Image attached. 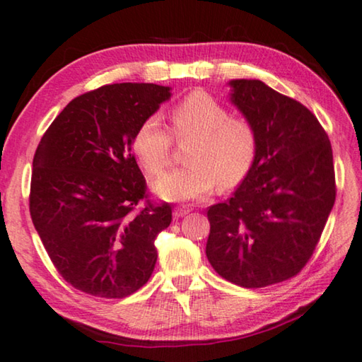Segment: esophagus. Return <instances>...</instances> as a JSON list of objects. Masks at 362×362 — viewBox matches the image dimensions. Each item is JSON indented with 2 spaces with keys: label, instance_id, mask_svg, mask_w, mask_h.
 Wrapping results in <instances>:
<instances>
[{
  "label": "esophagus",
  "instance_id": "1",
  "mask_svg": "<svg viewBox=\"0 0 362 362\" xmlns=\"http://www.w3.org/2000/svg\"><path fill=\"white\" fill-rule=\"evenodd\" d=\"M189 211H192V209H189L188 206H183V204L182 206H177V207H174V217L175 218H180L183 216H187Z\"/></svg>",
  "mask_w": 362,
  "mask_h": 362
}]
</instances>
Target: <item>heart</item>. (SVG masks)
I'll return each mask as SVG.
<instances>
[{"instance_id": "heart-1", "label": "heart", "mask_w": 362, "mask_h": 362, "mask_svg": "<svg viewBox=\"0 0 362 362\" xmlns=\"http://www.w3.org/2000/svg\"><path fill=\"white\" fill-rule=\"evenodd\" d=\"M170 132L179 144L193 140L185 153L187 168L177 169L155 182V192L169 201L206 198L212 189H230L246 179L259 156V132L244 116L206 93H192L169 113ZM132 148L150 177L169 166L174 140L156 116L140 122Z\"/></svg>"}]
</instances>
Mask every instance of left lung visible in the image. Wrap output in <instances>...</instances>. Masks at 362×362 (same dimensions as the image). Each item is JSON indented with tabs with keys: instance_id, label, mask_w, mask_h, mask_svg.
<instances>
[{
	"instance_id": "obj_1",
	"label": "left lung",
	"mask_w": 362,
	"mask_h": 362,
	"mask_svg": "<svg viewBox=\"0 0 362 362\" xmlns=\"http://www.w3.org/2000/svg\"><path fill=\"white\" fill-rule=\"evenodd\" d=\"M231 102L259 132L252 170L207 209L206 255L230 283L257 289L302 272L335 203L332 146L316 116L259 79L230 81Z\"/></svg>"
}]
</instances>
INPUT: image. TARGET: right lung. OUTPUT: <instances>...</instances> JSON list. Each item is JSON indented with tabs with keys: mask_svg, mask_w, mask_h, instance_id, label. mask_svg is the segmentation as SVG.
<instances>
[{
	"mask_svg": "<svg viewBox=\"0 0 362 362\" xmlns=\"http://www.w3.org/2000/svg\"><path fill=\"white\" fill-rule=\"evenodd\" d=\"M169 97L151 83L89 90L60 112L35 151L30 216L60 276L89 296L124 298L155 269V240L173 207L148 199L132 140Z\"/></svg>",
	"mask_w": 362,
	"mask_h": 362,
	"instance_id": "obj_1",
	"label": "right lung"
}]
</instances>
